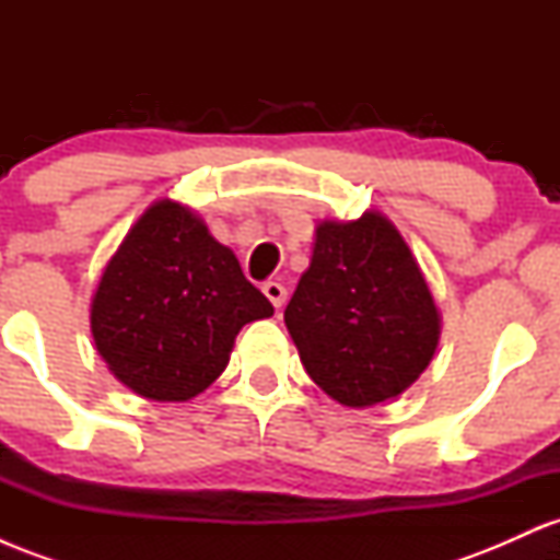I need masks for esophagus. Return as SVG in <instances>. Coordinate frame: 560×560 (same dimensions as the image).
<instances>
[{
  "label": "esophagus",
  "mask_w": 560,
  "mask_h": 560,
  "mask_svg": "<svg viewBox=\"0 0 560 560\" xmlns=\"http://www.w3.org/2000/svg\"><path fill=\"white\" fill-rule=\"evenodd\" d=\"M262 292H266V298L271 300V305L279 311V307H284L287 302V287L279 284V281H266V287H262Z\"/></svg>",
  "instance_id": "obj_1"
}]
</instances>
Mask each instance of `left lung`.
<instances>
[{
    "mask_svg": "<svg viewBox=\"0 0 560 560\" xmlns=\"http://www.w3.org/2000/svg\"><path fill=\"white\" fill-rule=\"evenodd\" d=\"M284 320L313 382L350 408L408 389L440 339V313L419 262L374 210L320 223Z\"/></svg>",
    "mask_w": 560,
    "mask_h": 560,
    "instance_id": "obj_1",
    "label": "left lung"
}]
</instances>
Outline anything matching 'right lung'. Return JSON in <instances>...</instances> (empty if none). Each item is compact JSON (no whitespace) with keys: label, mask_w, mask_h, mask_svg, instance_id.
<instances>
[{"label":"right lung","mask_w":560,"mask_h":560,"mask_svg":"<svg viewBox=\"0 0 560 560\" xmlns=\"http://www.w3.org/2000/svg\"><path fill=\"white\" fill-rule=\"evenodd\" d=\"M273 305L184 205L160 199L133 223L92 302L100 355L128 389L184 402L223 374L244 324Z\"/></svg>","instance_id":"1"}]
</instances>
